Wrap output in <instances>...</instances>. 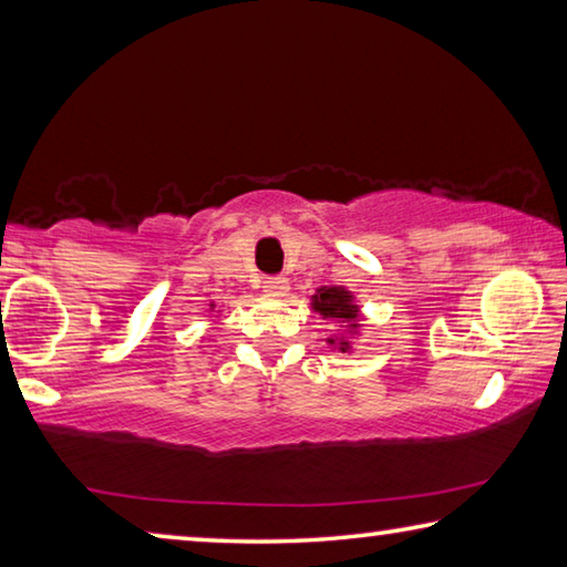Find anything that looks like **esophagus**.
I'll use <instances>...</instances> for the list:
<instances>
[{
	"mask_svg": "<svg viewBox=\"0 0 567 567\" xmlns=\"http://www.w3.org/2000/svg\"><path fill=\"white\" fill-rule=\"evenodd\" d=\"M262 287L270 297H285L287 292H290V285H287L285 277H267Z\"/></svg>",
	"mask_w": 567,
	"mask_h": 567,
	"instance_id": "obj_1",
	"label": "esophagus"
}]
</instances>
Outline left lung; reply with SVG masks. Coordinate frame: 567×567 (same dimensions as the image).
Listing matches in <instances>:
<instances>
[{"instance_id":"1","label":"left lung","mask_w":567,"mask_h":567,"mask_svg":"<svg viewBox=\"0 0 567 567\" xmlns=\"http://www.w3.org/2000/svg\"><path fill=\"white\" fill-rule=\"evenodd\" d=\"M315 312H320L324 320H342L350 322V330H358V305L352 300V292L344 287H320L318 295H312ZM330 344H334L340 352L350 350V340H334L328 338Z\"/></svg>"}]
</instances>
